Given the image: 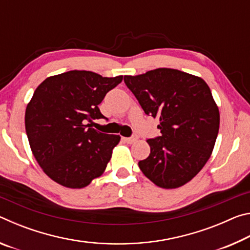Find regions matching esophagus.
<instances>
[{"label":"esophagus","mask_w":250,"mask_h":250,"mask_svg":"<svg viewBox=\"0 0 250 250\" xmlns=\"http://www.w3.org/2000/svg\"><path fill=\"white\" fill-rule=\"evenodd\" d=\"M137 140H138V135L137 134L132 135V137H131V138H125V141L126 143H129V145H132V143H134Z\"/></svg>","instance_id":"1"}]
</instances>
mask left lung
Returning a JSON list of instances; mask_svg holds the SVG:
<instances>
[{"label": "left lung", "mask_w": 250, "mask_h": 250, "mask_svg": "<svg viewBox=\"0 0 250 250\" xmlns=\"http://www.w3.org/2000/svg\"><path fill=\"white\" fill-rule=\"evenodd\" d=\"M146 115L158 118L161 135L147 139L150 155L139 162L147 179L162 188L188 183L213 152L219 110L201 77L172 68L125 76Z\"/></svg>", "instance_id": "1"}]
</instances>
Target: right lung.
Wrapping results in <instances>:
<instances>
[{"label":"right lung","instance_id":"obj_1","mask_svg":"<svg viewBox=\"0 0 250 250\" xmlns=\"http://www.w3.org/2000/svg\"><path fill=\"white\" fill-rule=\"evenodd\" d=\"M122 78L70 70L46 78L34 91L25 129L37 163L56 183L83 188L104 172L120 135L101 133L88 122L104 118L98 105Z\"/></svg>","mask_w":250,"mask_h":250}]
</instances>
